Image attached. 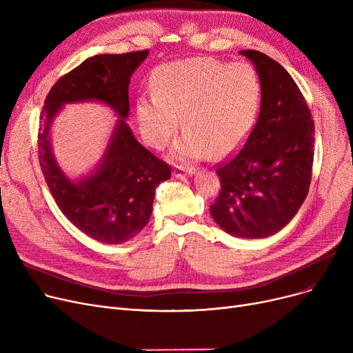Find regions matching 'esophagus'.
I'll return each mask as SVG.
<instances>
[{"label":"esophagus","mask_w":353,"mask_h":353,"mask_svg":"<svg viewBox=\"0 0 353 353\" xmlns=\"http://www.w3.org/2000/svg\"><path fill=\"white\" fill-rule=\"evenodd\" d=\"M193 173H194V170L190 169V167H181V165H176L174 170H173V176L177 177V179H183V177L190 176Z\"/></svg>","instance_id":"1"}]
</instances>
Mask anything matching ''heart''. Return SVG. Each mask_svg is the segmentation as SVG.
I'll return each mask as SVG.
<instances>
[{
  "instance_id": "1",
  "label": "heart",
  "mask_w": 353,
  "mask_h": 353,
  "mask_svg": "<svg viewBox=\"0 0 353 353\" xmlns=\"http://www.w3.org/2000/svg\"><path fill=\"white\" fill-rule=\"evenodd\" d=\"M152 84L154 96L137 100L143 137L160 150L177 132L181 117L186 134L174 147V157L181 161L200 160L208 153L221 159L242 145L262 94L252 64L208 57L164 64L156 70Z\"/></svg>"
}]
</instances>
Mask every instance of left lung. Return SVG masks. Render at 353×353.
Masks as SVG:
<instances>
[{"label": "left lung", "mask_w": 353, "mask_h": 353, "mask_svg": "<svg viewBox=\"0 0 353 353\" xmlns=\"http://www.w3.org/2000/svg\"><path fill=\"white\" fill-rule=\"evenodd\" d=\"M259 74V119L242 150L217 167L221 189L212 217L230 236L262 239L282 230L307 196L314 125L290 74L266 54L239 51Z\"/></svg>", "instance_id": "left-lung-1"}]
</instances>
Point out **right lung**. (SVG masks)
<instances>
[{"mask_svg": "<svg viewBox=\"0 0 353 353\" xmlns=\"http://www.w3.org/2000/svg\"><path fill=\"white\" fill-rule=\"evenodd\" d=\"M147 55L148 50H143L87 59L51 87L40 117L39 160L55 203L74 226L107 245L124 243L143 230L153 212L156 188L172 176V167L144 148L124 121L130 79ZM80 101L104 102L122 120L98 169L71 181L53 159L49 130L64 103Z\"/></svg>", "mask_w": 353, "mask_h": 353, "instance_id": "right-lung-1", "label": "right lung"}]
</instances>
